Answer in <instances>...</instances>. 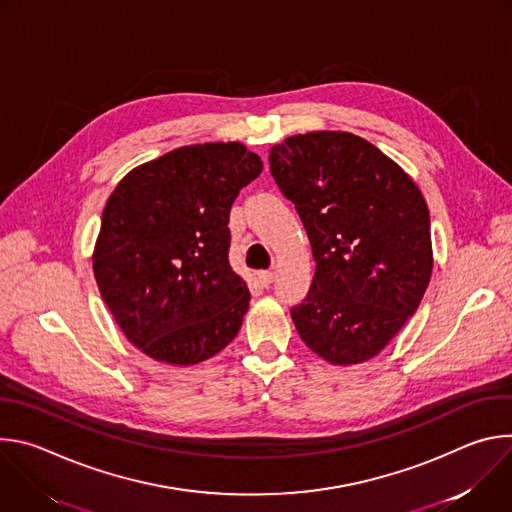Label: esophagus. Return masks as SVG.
I'll use <instances>...</instances> for the list:
<instances>
[{
  "mask_svg": "<svg viewBox=\"0 0 512 512\" xmlns=\"http://www.w3.org/2000/svg\"><path fill=\"white\" fill-rule=\"evenodd\" d=\"M273 279H275V273H273V271H261V273H259V281H261L265 287L271 285Z\"/></svg>",
  "mask_w": 512,
  "mask_h": 512,
  "instance_id": "1",
  "label": "esophagus"
}]
</instances>
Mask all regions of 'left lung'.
<instances>
[{
  "instance_id": "obj_1",
  "label": "left lung",
  "mask_w": 512,
  "mask_h": 512,
  "mask_svg": "<svg viewBox=\"0 0 512 512\" xmlns=\"http://www.w3.org/2000/svg\"><path fill=\"white\" fill-rule=\"evenodd\" d=\"M271 176L306 227L316 273L291 308L298 334L332 364L377 356L415 314L433 269L429 210L415 182L346 131L291 135Z\"/></svg>"
}]
</instances>
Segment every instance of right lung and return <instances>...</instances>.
<instances>
[{"instance_id":"add662e5","label":"right lung","mask_w":512,"mask_h":512,"mask_svg":"<svg viewBox=\"0 0 512 512\" xmlns=\"http://www.w3.org/2000/svg\"><path fill=\"white\" fill-rule=\"evenodd\" d=\"M261 170L239 141L184 145L133 168L111 192L95 279L127 340L154 360L190 367L241 330L251 294L231 269L227 225Z\"/></svg>"}]
</instances>
